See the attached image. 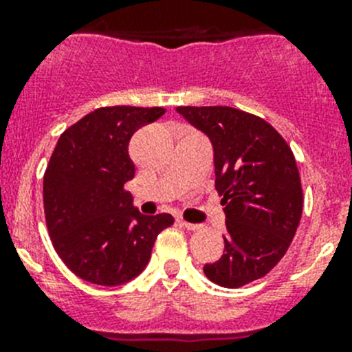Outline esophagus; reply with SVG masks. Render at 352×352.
I'll list each match as a JSON object with an SVG mask.
<instances>
[{
  "instance_id": "esophagus-1",
  "label": "esophagus",
  "mask_w": 352,
  "mask_h": 352,
  "mask_svg": "<svg viewBox=\"0 0 352 352\" xmlns=\"http://www.w3.org/2000/svg\"><path fill=\"white\" fill-rule=\"evenodd\" d=\"M179 226H183L186 231H199L203 226H199V223H190V222H185V220H179Z\"/></svg>"
}]
</instances>
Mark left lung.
<instances>
[{
    "label": "left lung",
    "mask_w": 352,
    "mask_h": 352,
    "mask_svg": "<svg viewBox=\"0 0 352 352\" xmlns=\"http://www.w3.org/2000/svg\"><path fill=\"white\" fill-rule=\"evenodd\" d=\"M213 144L214 188L226 213L223 256L204 275L236 289L263 278L300 226L303 192L291 148L268 121L234 107H176Z\"/></svg>",
    "instance_id": "left-lung-1"
}]
</instances>
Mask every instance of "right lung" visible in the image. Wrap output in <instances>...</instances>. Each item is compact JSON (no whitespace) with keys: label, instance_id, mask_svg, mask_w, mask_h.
Wrapping results in <instances>:
<instances>
[{"label":"right lung","instance_id":"right-lung-1","mask_svg":"<svg viewBox=\"0 0 352 352\" xmlns=\"http://www.w3.org/2000/svg\"><path fill=\"white\" fill-rule=\"evenodd\" d=\"M164 107H100L58 139L43 176V210L54 250L91 284L121 285L146 268L169 213L142 214L125 183L135 174L129 142Z\"/></svg>","mask_w":352,"mask_h":352}]
</instances>
